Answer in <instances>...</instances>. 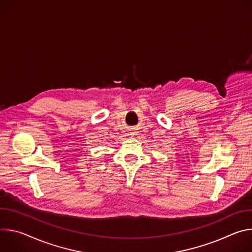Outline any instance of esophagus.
I'll return each mask as SVG.
<instances>
[{
  "label": "esophagus",
  "instance_id": "obj_1",
  "mask_svg": "<svg viewBox=\"0 0 252 252\" xmlns=\"http://www.w3.org/2000/svg\"><path fill=\"white\" fill-rule=\"evenodd\" d=\"M136 133V129L135 128H132V129H130V131H129V134H135Z\"/></svg>",
  "mask_w": 252,
  "mask_h": 252
}]
</instances>
